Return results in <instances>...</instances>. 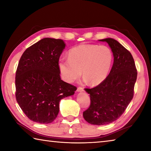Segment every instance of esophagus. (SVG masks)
I'll return each mask as SVG.
<instances>
[{"label": "esophagus", "instance_id": "34e87169", "mask_svg": "<svg viewBox=\"0 0 151 151\" xmlns=\"http://www.w3.org/2000/svg\"><path fill=\"white\" fill-rule=\"evenodd\" d=\"M84 91V89H83V87H80V86H79V87H78L77 88V92H83Z\"/></svg>", "mask_w": 151, "mask_h": 151}]
</instances>
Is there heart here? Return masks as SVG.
Instances as JSON below:
<instances>
[{
  "mask_svg": "<svg viewBox=\"0 0 151 151\" xmlns=\"http://www.w3.org/2000/svg\"><path fill=\"white\" fill-rule=\"evenodd\" d=\"M113 55L106 46L81 45L73 48L68 58L60 57L58 67L65 81L72 83L82 74L83 80L99 85L106 78L111 69Z\"/></svg>",
  "mask_w": 151,
  "mask_h": 151,
  "instance_id": "1",
  "label": "heart"
}]
</instances>
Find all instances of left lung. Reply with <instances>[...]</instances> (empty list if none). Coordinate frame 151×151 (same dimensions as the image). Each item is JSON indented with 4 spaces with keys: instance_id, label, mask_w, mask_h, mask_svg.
I'll use <instances>...</instances> for the list:
<instances>
[{
    "instance_id": "left-lung-1",
    "label": "left lung",
    "mask_w": 151,
    "mask_h": 151,
    "mask_svg": "<svg viewBox=\"0 0 151 151\" xmlns=\"http://www.w3.org/2000/svg\"><path fill=\"white\" fill-rule=\"evenodd\" d=\"M109 44L114 63L109 75L100 85L85 88L90 94L91 105L83 117L91 124H108L118 119L131 103L137 71L132 55L121 43L111 38L99 40Z\"/></svg>"
}]
</instances>
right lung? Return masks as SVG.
<instances>
[{
  "mask_svg": "<svg viewBox=\"0 0 151 151\" xmlns=\"http://www.w3.org/2000/svg\"><path fill=\"white\" fill-rule=\"evenodd\" d=\"M65 46L62 39L45 38L28 48L20 57L15 77L16 99L32 121H54L61 99L73 95L76 90L60 76L58 60Z\"/></svg>",
  "mask_w": 151,
  "mask_h": 151,
  "instance_id": "1",
  "label": "right lung"
}]
</instances>
